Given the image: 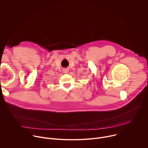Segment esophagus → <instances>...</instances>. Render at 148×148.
Here are the masks:
<instances>
[{"label":"esophagus","mask_w":148,"mask_h":148,"mask_svg":"<svg viewBox=\"0 0 148 148\" xmlns=\"http://www.w3.org/2000/svg\"><path fill=\"white\" fill-rule=\"evenodd\" d=\"M63 73H69V69H63Z\"/></svg>","instance_id":"34e87169"}]
</instances>
